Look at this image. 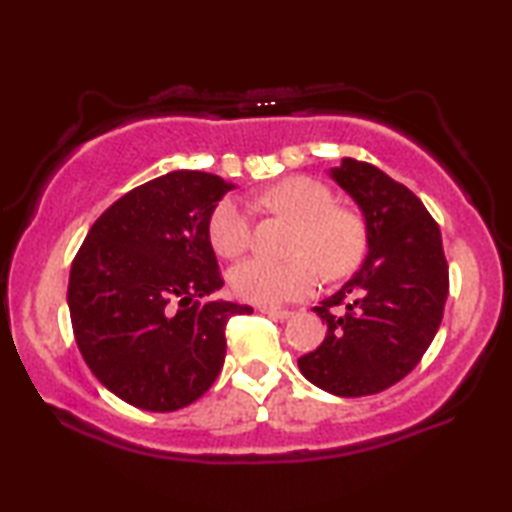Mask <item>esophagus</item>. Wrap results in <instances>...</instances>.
Here are the masks:
<instances>
[{
	"label": "esophagus",
	"instance_id": "esophagus-1",
	"mask_svg": "<svg viewBox=\"0 0 512 512\" xmlns=\"http://www.w3.org/2000/svg\"><path fill=\"white\" fill-rule=\"evenodd\" d=\"M259 311H262V314H266V316H273V318H280V320L291 316L289 309H277V307H266V305H259Z\"/></svg>",
	"mask_w": 512,
	"mask_h": 512
}]
</instances>
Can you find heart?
<instances>
[{
    "mask_svg": "<svg viewBox=\"0 0 512 512\" xmlns=\"http://www.w3.org/2000/svg\"><path fill=\"white\" fill-rule=\"evenodd\" d=\"M257 205L296 223L291 259L277 262L250 257L230 273L232 291L255 305H282L314 293L320 277L341 280L366 257L368 225L352 207L336 205L332 189L320 180L293 176L257 196ZM207 237L216 253L239 257L253 239V219L237 198H223L207 221Z\"/></svg>",
    "mask_w": 512,
    "mask_h": 512,
    "instance_id": "obj_1",
    "label": "heart"
}]
</instances>
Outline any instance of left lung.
Returning a JSON list of instances; mask_svg holds the SVG:
<instances>
[{
	"instance_id": "8db88e82",
	"label": "left lung",
	"mask_w": 512,
	"mask_h": 512,
	"mask_svg": "<svg viewBox=\"0 0 512 512\" xmlns=\"http://www.w3.org/2000/svg\"><path fill=\"white\" fill-rule=\"evenodd\" d=\"M332 178L363 210L370 250L352 280L314 307L325 341L298 366L327 393L375 395L427 352L443 320L449 268L438 223L409 187L354 158H343Z\"/></svg>"
}]
</instances>
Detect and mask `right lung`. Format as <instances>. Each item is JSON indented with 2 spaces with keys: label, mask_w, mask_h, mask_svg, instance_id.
<instances>
[{
  "label": "right lung",
  "mask_w": 512,
  "mask_h": 512,
  "mask_svg": "<svg viewBox=\"0 0 512 512\" xmlns=\"http://www.w3.org/2000/svg\"><path fill=\"white\" fill-rule=\"evenodd\" d=\"M230 189L205 171L153 178L112 203L74 257L76 345L92 375L137 409L196 402L223 368L228 320L253 311L201 302L223 287L207 221Z\"/></svg>",
  "instance_id": "right-lung-1"
}]
</instances>
